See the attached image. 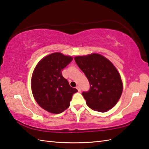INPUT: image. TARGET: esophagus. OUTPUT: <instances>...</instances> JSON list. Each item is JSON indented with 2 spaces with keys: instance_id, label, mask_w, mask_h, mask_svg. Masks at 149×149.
<instances>
[{
  "instance_id": "1",
  "label": "esophagus",
  "mask_w": 149,
  "mask_h": 149,
  "mask_svg": "<svg viewBox=\"0 0 149 149\" xmlns=\"http://www.w3.org/2000/svg\"><path fill=\"white\" fill-rule=\"evenodd\" d=\"M76 88L77 89V90H78L79 92H80L81 90V87H80V86H77L76 87Z\"/></svg>"
}]
</instances>
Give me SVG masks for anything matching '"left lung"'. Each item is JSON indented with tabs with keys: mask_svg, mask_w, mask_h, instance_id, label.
<instances>
[{
	"mask_svg": "<svg viewBox=\"0 0 149 149\" xmlns=\"http://www.w3.org/2000/svg\"><path fill=\"white\" fill-rule=\"evenodd\" d=\"M74 59L90 83V90L82 93L88 106L99 112L113 108L123 90L121 77L115 66L98 54L77 56Z\"/></svg>",
	"mask_w": 149,
	"mask_h": 149,
	"instance_id": "left-lung-1",
	"label": "left lung"
}]
</instances>
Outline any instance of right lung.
<instances>
[{
  "label": "right lung",
  "instance_id": "obj_1",
  "mask_svg": "<svg viewBox=\"0 0 149 149\" xmlns=\"http://www.w3.org/2000/svg\"><path fill=\"white\" fill-rule=\"evenodd\" d=\"M73 58L56 52L38 63L31 79L33 96L41 107L48 112L59 114L68 108L72 95L77 92L63 77L62 71Z\"/></svg>",
  "mask_w": 149,
  "mask_h": 149
}]
</instances>
